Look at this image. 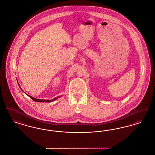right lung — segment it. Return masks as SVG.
Here are the masks:
<instances>
[{"mask_svg":"<svg viewBox=\"0 0 155 155\" xmlns=\"http://www.w3.org/2000/svg\"><path fill=\"white\" fill-rule=\"evenodd\" d=\"M17 83H18V82H17ZM18 84L20 88H21V87H20V85H19L18 83ZM21 89L22 90V89L21 88ZM28 96H30V97H31L33 101H34L35 102H52L53 101H56V99H58V98H59V97H60V96L56 97H54V99H53L52 100H44V99H36V98H34V97L30 96V95H28Z\"/></svg>","mask_w":155,"mask_h":155,"instance_id":"right-lung-1","label":"right lung"}]
</instances>
